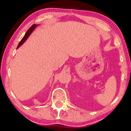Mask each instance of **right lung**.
I'll return each mask as SVG.
<instances>
[{"label":"right lung","mask_w":131,"mask_h":131,"mask_svg":"<svg viewBox=\"0 0 131 131\" xmlns=\"http://www.w3.org/2000/svg\"><path fill=\"white\" fill-rule=\"evenodd\" d=\"M37 26H38V25H37L36 24H34L33 25H32V26H31L29 28V29L27 31V32H26V33L25 34V36L23 37V38H22V40L20 41V42H19V43H18V46H17V49H18L19 46H20L22 44H23V43L26 40V39H27L28 38V37L29 36V35L30 34V33H31V32H32L33 30L35 29V28Z\"/></svg>","instance_id":"right-lung-1"}]
</instances>
